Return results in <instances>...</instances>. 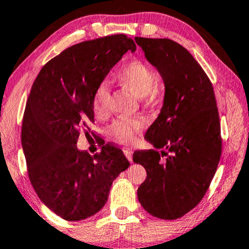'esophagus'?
Listing matches in <instances>:
<instances>
[{"label": "esophagus", "instance_id": "obj_1", "mask_svg": "<svg viewBox=\"0 0 249 249\" xmlns=\"http://www.w3.org/2000/svg\"><path fill=\"white\" fill-rule=\"evenodd\" d=\"M124 153L125 158L128 159V161L130 162V163H132V151H131V149H128V148H125L124 151Z\"/></svg>", "mask_w": 249, "mask_h": 249}]
</instances>
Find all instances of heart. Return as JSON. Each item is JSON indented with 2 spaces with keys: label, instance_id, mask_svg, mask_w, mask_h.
<instances>
[{
  "label": "heart",
  "instance_id": "heart-1",
  "mask_svg": "<svg viewBox=\"0 0 249 249\" xmlns=\"http://www.w3.org/2000/svg\"><path fill=\"white\" fill-rule=\"evenodd\" d=\"M117 78L120 83L129 88L139 98L154 97L156 95L158 74L153 69L142 61H131L118 71ZM111 101L110 88L105 83L98 85L95 89L93 98V111L96 117H104L107 112ZM142 127V121L139 119L122 118L115 120L110 127V132L120 142H130L135 135Z\"/></svg>",
  "mask_w": 249,
  "mask_h": 249
}]
</instances>
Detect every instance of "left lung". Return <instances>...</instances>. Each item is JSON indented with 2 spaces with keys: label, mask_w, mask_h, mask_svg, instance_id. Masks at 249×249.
Listing matches in <instances>:
<instances>
[{
  "label": "left lung",
  "mask_w": 249,
  "mask_h": 249,
  "mask_svg": "<svg viewBox=\"0 0 249 249\" xmlns=\"http://www.w3.org/2000/svg\"><path fill=\"white\" fill-rule=\"evenodd\" d=\"M135 40L164 84L161 112L145 134L155 149L132 155L147 172L137 190L138 200L151 215L176 220L202 200L219 164L215 96L202 67L180 44L168 38Z\"/></svg>",
  "instance_id": "1"
}]
</instances>
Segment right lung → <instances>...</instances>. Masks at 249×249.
Returning a JSON list of instances; mask_svg holds the SVG:
<instances>
[{
	"label": "right lung",
	"mask_w": 249,
	"mask_h": 249,
	"mask_svg": "<svg viewBox=\"0 0 249 249\" xmlns=\"http://www.w3.org/2000/svg\"><path fill=\"white\" fill-rule=\"evenodd\" d=\"M128 51L136 44L125 35L76 44L49 61L33 84L21 130L28 176L39 199L64 220L96 214L129 166L114 146L94 156L76 146L94 122L95 89Z\"/></svg>",
	"instance_id": "add662e5"
}]
</instances>
